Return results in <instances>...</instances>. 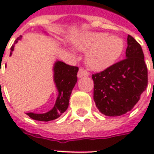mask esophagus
Returning a JSON list of instances; mask_svg holds the SVG:
<instances>
[{
    "mask_svg": "<svg viewBox=\"0 0 154 154\" xmlns=\"http://www.w3.org/2000/svg\"><path fill=\"white\" fill-rule=\"evenodd\" d=\"M88 76H89V73L85 69H83V68H80L79 71H78V72H77V77H79V78L88 77Z\"/></svg>",
    "mask_w": 154,
    "mask_h": 154,
    "instance_id": "1",
    "label": "esophagus"
}]
</instances>
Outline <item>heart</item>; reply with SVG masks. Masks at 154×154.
I'll return each mask as SVG.
<instances>
[{"instance_id":"b5f03b06","label":"heart","mask_w":154,"mask_h":154,"mask_svg":"<svg viewBox=\"0 0 154 154\" xmlns=\"http://www.w3.org/2000/svg\"><path fill=\"white\" fill-rule=\"evenodd\" d=\"M74 46L81 52H88L86 62L91 69L102 72L117 62L124 51L125 43L117 35L95 32L82 35L75 41Z\"/></svg>"}]
</instances>
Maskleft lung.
I'll return each instance as SVG.
<instances>
[{"label": "left lung", "mask_w": 154, "mask_h": 154, "mask_svg": "<svg viewBox=\"0 0 154 154\" xmlns=\"http://www.w3.org/2000/svg\"><path fill=\"white\" fill-rule=\"evenodd\" d=\"M125 59L91 77L94 101L100 113L119 116L132 110L148 86V69L140 44L128 35Z\"/></svg>", "instance_id": "left-lung-1"}]
</instances>
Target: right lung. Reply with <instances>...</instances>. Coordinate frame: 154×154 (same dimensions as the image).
Here are the masks:
<instances>
[{"mask_svg": "<svg viewBox=\"0 0 154 154\" xmlns=\"http://www.w3.org/2000/svg\"><path fill=\"white\" fill-rule=\"evenodd\" d=\"M21 37L22 36H20L16 38L15 44H16L18 40L21 38ZM14 47L15 45H12V47L11 48L10 56L12 54ZM77 67L70 66L63 62L57 61L54 66V80L58 91V95L54 108L44 114H35L29 112L27 113V115L31 119L45 122L58 118L62 114L66 111L68 107L72 91L77 83Z\"/></svg>", "mask_w": 154, "mask_h": 154, "instance_id": "add662e5", "label": "right lung"}]
</instances>
